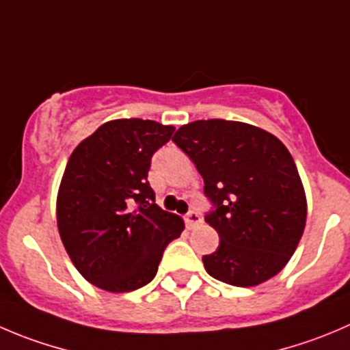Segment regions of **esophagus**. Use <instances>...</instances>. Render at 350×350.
Segmentation results:
<instances>
[{
	"label": "esophagus",
	"instance_id": "34e87169",
	"mask_svg": "<svg viewBox=\"0 0 350 350\" xmlns=\"http://www.w3.org/2000/svg\"><path fill=\"white\" fill-rule=\"evenodd\" d=\"M185 221H187V227L192 230V228H196L198 225H201L202 218H201V215H199L198 211H191L187 215V218H185Z\"/></svg>",
	"mask_w": 350,
	"mask_h": 350
}]
</instances>
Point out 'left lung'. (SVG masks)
I'll return each instance as SVG.
<instances>
[{"instance_id":"obj_1","label":"left lung","mask_w":350,"mask_h":350,"mask_svg":"<svg viewBox=\"0 0 350 350\" xmlns=\"http://www.w3.org/2000/svg\"><path fill=\"white\" fill-rule=\"evenodd\" d=\"M173 142L194 161L215 204L206 221L218 232L219 245L202 256L206 271L235 287H254L280 273L308 216L297 166L284 142L249 123L219 118L182 125Z\"/></svg>"}]
</instances>
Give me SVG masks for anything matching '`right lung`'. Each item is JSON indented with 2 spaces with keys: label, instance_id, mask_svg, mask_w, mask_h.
<instances>
[{
  "label": "right lung",
  "instance_id": "1",
  "mask_svg": "<svg viewBox=\"0 0 350 350\" xmlns=\"http://www.w3.org/2000/svg\"><path fill=\"white\" fill-rule=\"evenodd\" d=\"M175 127L152 120L103 123L73 149L56 198L63 245L89 284L131 292L154 278L184 219L163 211L148 182L151 156Z\"/></svg>",
  "mask_w": 350,
  "mask_h": 350
}]
</instances>
